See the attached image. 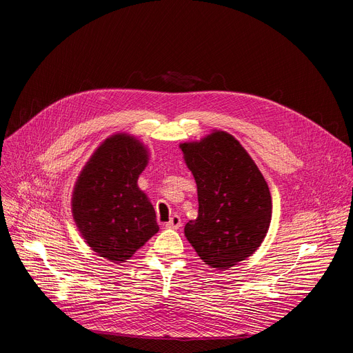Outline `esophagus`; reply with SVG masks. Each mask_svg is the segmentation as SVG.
<instances>
[{
    "label": "esophagus",
    "mask_w": 353,
    "mask_h": 353,
    "mask_svg": "<svg viewBox=\"0 0 353 353\" xmlns=\"http://www.w3.org/2000/svg\"><path fill=\"white\" fill-rule=\"evenodd\" d=\"M165 228L167 229H179V228H181V219H180V216H177V214L172 216L170 220L165 223Z\"/></svg>",
    "instance_id": "1"
}]
</instances>
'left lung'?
I'll list each match as a JSON object with an SVG mask.
<instances>
[{
  "label": "left lung",
  "instance_id": "8db88e82",
  "mask_svg": "<svg viewBox=\"0 0 353 353\" xmlns=\"http://www.w3.org/2000/svg\"><path fill=\"white\" fill-rule=\"evenodd\" d=\"M180 148L199 199L184 236L205 265L226 270L252 256L266 237L272 196L259 167L232 134L213 130Z\"/></svg>",
  "mask_w": 353,
  "mask_h": 353
}]
</instances>
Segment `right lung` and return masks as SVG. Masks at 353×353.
<instances>
[{"mask_svg": "<svg viewBox=\"0 0 353 353\" xmlns=\"http://www.w3.org/2000/svg\"><path fill=\"white\" fill-rule=\"evenodd\" d=\"M148 148L134 136L116 133L91 154L71 196V212L85 243L113 263L128 261L159 232L154 208L137 180Z\"/></svg>", "mask_w": 353, "mask_h": 353, "instance_id": "add662e5", "label": "right lung"}]
</instances>
